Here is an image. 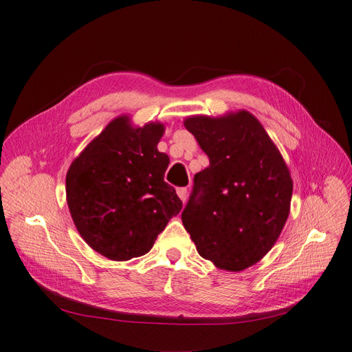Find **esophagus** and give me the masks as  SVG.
<instances>
[{
	"label": "esophagus",
	"mask_w": 352,
	"mask_h": 352,
	"mask_svg": "<svg viewBox=\"0 0 352 352\" xmlns=\"http://www.w3.org/2000/svg\"><path fill=\"white\" fill-rule=\"evenodd\" d=\"M177 195H179V198L182 199V202L185 204L186 199H188V189L186 188H179L177 189Z\"/></svg>",
	"instance_id": "34e87169"
}]
</instances>
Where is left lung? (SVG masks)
Listing matches in <instances>:
<instances>
[{"label": "left lung", "mask_w": 352, "mask_h": 352, "mask_svg": "<svg viewBox=\"0 0 352 352\" xmlns=\"http://www.w3.org/2000/svg\"><path fill=\"white\" fill-rule=\"evenodd\" d=\"M184 124L210 158V166L195 175L184 226L202 258L221 270L242 272L280 236L291 210V172L247 110L190 116Z\"/></svg>", "instance_id": "left-lung-1"}]
</instances>
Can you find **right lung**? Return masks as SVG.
<instances>
[{
  "label": "right lung",
  "instance_id": "add662e5",
  "mask_svg": "<svg viewBox=\"0 0 352 352\" xmlns=\"http://www.w3.org/2000/svg\"><path fill=\"white\" fill-rule=\"evenodd\" d=\"M164 124L133 126L129 116L113 119L73 160L66 199L79 235L113 261L141 257L182 201L164 182L168 155L157 150Z\"/></svg>",
  "mask_w": 352,
  "mask_h": 352
}]
</instances>
